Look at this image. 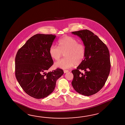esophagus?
Listing matches in <instances>:
<instances>
[{
    "label": "esophagus",
    "mask_w": 125,
    "mask_h": 125,
    "mask_svg": "<svg viewBox=\"0 0 125 125\" xmlns=\"http://www.w3.org/2000/svg\"><path fill=\"white\" fill-rule=\"evenodd\" d=\"M69 71L68 70H64V73H68Z\"/></svg>",
    "instance_id": "34e87169"
}]
</instances>
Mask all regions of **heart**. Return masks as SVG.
Listing matches in <instances>:
<instances>
[{
	"mask_svg": "<svg viewBox=\"0 0 125 125\" xmlns=\"http://www.w3.org/2000/svg\"><path fill=\"white\" fill-rule=\"evenodd\" d=\"M58 47L52 44L49 52L51 57L58 60L65 53L66 58L56 62L55 67L62 69H68L75 64L78 65L84 61L85 56V47L84 44L79 43L75 38L65 36L58 41Z\"/></svg>",
	"mask_w": 125,
	"mask_h": 125,
	"instance_id": "obj_1",
	"label": "heart"
}]
</instances>
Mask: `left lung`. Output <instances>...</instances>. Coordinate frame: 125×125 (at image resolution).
Here are the masks:
<instances>
[{
	"label": "left lung",
	"instance_id": "left-lung-1",
	"mask_svg": "<svg viewBox=\"0 0 125 125\" xmlns=\"http://www.w3.org/2000/svg\"><path fill=\"white\" fill-rule=\"evenodd\" d=\"M81 38L85 47L84 61L72 72L74 90L80 94L90 96L99 92L105 84L110 71V54L107 46L88 30L72 32ZM84 70V73L79 70Z\"/></svg>",
	"mask_w": 125,
	"mask_h": 125
}]
</instances>
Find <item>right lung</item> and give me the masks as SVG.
Instances as JSON below:
<instances>
[{
    "label": "right lung",
    "instance_id": "add662e5",
    "mask_svg": "<svg viewBox=\"0 0 125 125\" xmlns=\"http://www.w3.org/2000/svg\"><path fill=\"white\" fill-rule=\"evenodd\" d=\"M55 37L51 34L34 35L16 56L17 80L24 91L35 99H44L52 93L57 80L64 73L60 68L46 73L53 64L49 49Z\"/></svg>",
    "mask_w": 125,
    "mask_h": 125
}]
</instances>
